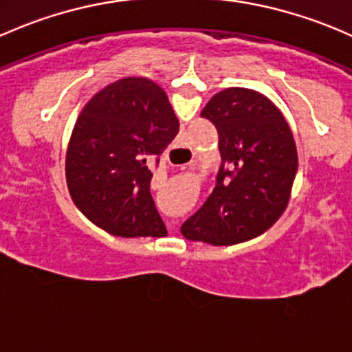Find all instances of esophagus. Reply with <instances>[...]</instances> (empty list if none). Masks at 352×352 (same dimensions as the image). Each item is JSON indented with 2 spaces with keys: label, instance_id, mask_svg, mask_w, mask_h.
I'll return each instance as SVG.
<instances>
[{
  "label": "esophagus",
  "instance_id": "34e87169",
  "mask_svg": "<svg viewBox=\"0 0 352 352\" xmlns=\"http://www.w3.org/2000/svg\"><path fill=\"white\" fill-rule=\"evenodd\" d=\"M194 206H195L194 202H187V204L179 206V212L182 214V216H186V214L188 212V210H192V207H194Z\"/></svg>",
  "mask_w": 352,
  "mask_h": 352
}]
</instances>
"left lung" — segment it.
<instances>
[{
    "label": "left lung",
    "instance_id": "left-lung-1",
    "mask_svg": "<svg viewBox=\"0 0 352 352\" xmlns=\"http://www.w3.org/2000/svg\"><path fill=\"white\" fill-rule=\"evenodd\" d=\"M201 116L217 131V186L192 223L206 244L243 258L288 207L294 140L278 111L248 89L221 92Z\"/></svg>",
    "mask_w": 352,
    "mask_h": 352
}]
</instances>
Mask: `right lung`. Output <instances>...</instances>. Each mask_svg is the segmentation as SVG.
Returning <instances> with one entry per match:
<instances>
[{
	"mask_svg": "<svg viewBox=\"0 0 352 352\" xmlns=\"http://www.w3.org/2000/svg\"><path fill=\"white\" fill-rule=\"evenodd\" d=\"M177 133L179 123L157 86L123 84L96 96L70 140L67 187L72 204L109 234L164 236L150 190L151 166Z\"/></svg>",
	"mask_w": 352,
	"mask_h": 352,
	"instance_id": "add662e5",
	"label": "right lung"
}]
</instances>
